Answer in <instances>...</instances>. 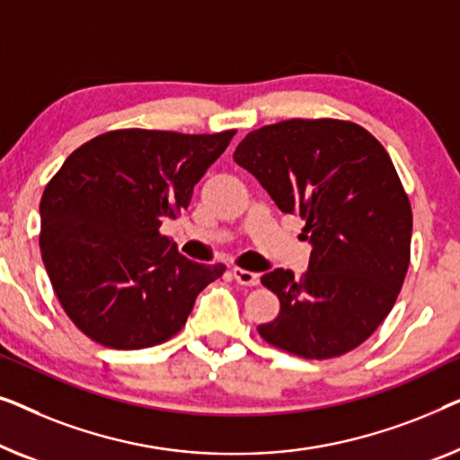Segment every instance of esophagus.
<instances>
[{
	"mask_svg": "<svg viewBox=\"0 0 460 460\" xmlns=\"http://www.w3.org/2000/svg\"><path fill=\"white\" fill-rule=\"evenodd\" d=\"M233 277H235L237 283H242V286H248V288H254L261 283V275L258 273H252V270H245V269H239V267H233Z\"/></svg>",
	"mask_w": 460,
	"mask_h": 460,
	"instance_id": "esophagus-1",
	"label": "esophagus"
}]
</instances>
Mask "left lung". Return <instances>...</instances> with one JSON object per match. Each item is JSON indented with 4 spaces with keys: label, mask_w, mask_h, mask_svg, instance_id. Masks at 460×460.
Wrapping results in <instances>:
<instances>
[{
    "label": "left lung",
    "mask_w": 460,
    "mask_h": 460,
    "mask_svg": "<svg viewBox=\"0 0 460 460\" xmlns=\"http://www.w3.org/2000/svg\"><path fill=\"white\" fill-rule=\"evenodd\" d=\"M233 160L313 245L300 281L262 275L281 310L258 333L302 358L354 350L390 314L411 261V202L384 146L354 122L292 119L245 135Z\"/></svg>",
    "instance_id": "obj_1"
}]
</instances>
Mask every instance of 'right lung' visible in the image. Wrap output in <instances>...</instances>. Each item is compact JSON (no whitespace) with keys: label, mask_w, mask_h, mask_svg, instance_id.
<instances>
[{"label":"right lung","mask_w":460,"mask_h":460,"mask_svg":"<svg viewBox=\"0 0 460 460\" xmlns=\"http://www.w3.org/2000/svg\"><path fill=\"white\" fill-rule=\"evenodd\" d=\"M233 135L120 128L64 160L39 204V248L64 313L87 338L116 350L163 344L225 273L179 254L160 225L187 210Z\"/></svg>","instance_id":"right-lung-1"}]
</instances>
